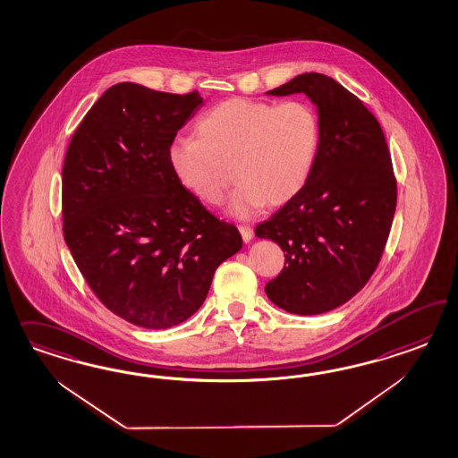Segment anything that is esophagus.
Listing matches in <instances>:
<instances>
[{"label":"esophagus","mask_w":458,"mask_h":458,"mask_svg":"<svg viewBox=\"0 0 458 458\" xmlns=\"http://www.w3.org/2000/svg\"><path fill=\"white\" fill-rule=\"evenodd\" d=\"M238 230H240V233H242V238H243L245 243H250V242L253 240V230H251L250 226L242 225V226H238Z\"/></svg>","instance_id":"34e87169"}]
</instances>
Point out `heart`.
<instances>
[{"instance_id": "b5f03b06", "label": "heart", "mask_w": 458, "mask_h": 458, "mask_svg": "<svg viewBox=\"0 0 458 458\" xmlns=\"http://www.w3.org/2000/svg\"><path fill=\"white\" fill-rule=\"evenodd\" d=\"M198 139H176L167 161L173 174L198 199L222 203L240 180L228 213L247 218L255 209L291 201L309 180L320 146V123L304 102L280 106L230 98L205 112Z\"/></svg>"}]
</instances>
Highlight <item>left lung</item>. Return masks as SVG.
Masks as SVG:
<instances>
[{
    "mask_svg": "<svg viewBox=\"0 0 458 458\" xmlns=\"http://www.w3.org/2000/svg\"><path fill=\"white\" fill-rule=\"evenodd\" d=\"M305 94L320 123L319 153L304 188L255 228L284 250L265 285L274 304L316 316L346 304L373 276L396 209L388 144L360 98L324 73H302L267 96Z\"/></svg>",
    "mask_w": 458,
    "mask_h": 458,
    "instance_id": "left-lung-1",
    "label": "left lung"
}]
</instances>
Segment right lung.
<instances>
[{"label":"right lung","instance_id":"right-lung-1","mask_svg":"<svg viewBox=\"0 0 458 458\" xmlns=\"http://www.w3.org/2000/svg\"><path fill=\"white\" fill-rule=\"evenodd\" d=\"M134 82L112 85L83 117L62 169L64 236L98 301L146 329L205 302L215 270L242 249L173 174L167 151L203 106Z\"/></svg>","mask_w":458,"mask_h":458}]
</instances>
